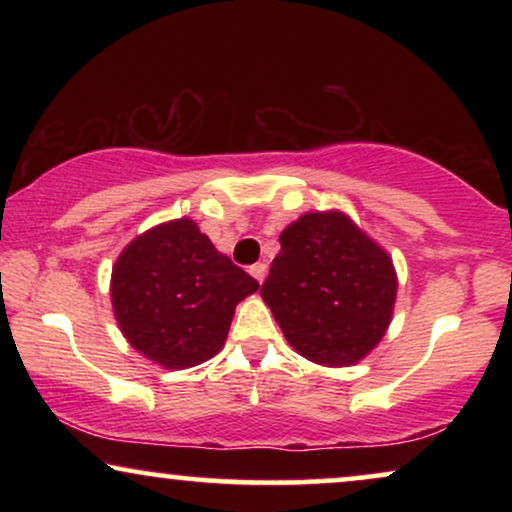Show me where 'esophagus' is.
I'll use <instances>...</instances> for the list:
<instances>
[{
	"label": "esophagus",
	"instance_id": "1",
	"mask_svg": "<svg viewBox=\"0 0 512 512\" xmlns=\"http://www.w3.org/2000/svg\"><path fill=\"white\" fill-rule=\"evenodd\" d=\"M249 272H251V275H254V279H258V282H263L265 272H268V265H265V263H254L249 268Z\"/></svg>",
	"mask_w": 512,
	"mask_h": 512
}]
</instances>
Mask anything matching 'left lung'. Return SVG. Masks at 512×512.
Here are the masks:
<instances>
[{
    "label": "left lung",
    "mask_w": 512,
    "mask_h": 512,
    "mask_svg": "<svg viewBox=\"0 0 512 512\" xmlns=\"http://www.w3.org/2000/svg\"><path fill=\"white\" fill-rule=\"evenodd\" d=\"M261 296L289 345L324 366L361 361L387 331L396 272L345 214L310 212L279 235Z\"/></svg>",
    "instance_id": "1"
}]
</instances>
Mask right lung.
Segmentation results:
<instances>
[{"instance_id":"1","label":"right lung","mask_w":512,"mask_h":512,"mask_svg":"<svg viewBox=\"0 0 512 512\" xmlns=\"http://www.w3.org/2000/svg\"><path fill=\"white\" fill-rule=\"evenodd\" d=\"M258 282L219 254L191 219L132 240L111 272V303L128 342L163 368H191L226 342L235 305Z\"/></svg>"}]
</instances>
